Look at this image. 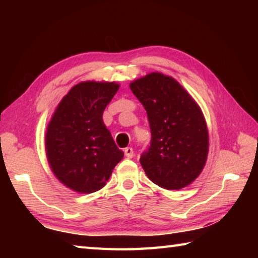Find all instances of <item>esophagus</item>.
Wrapping results in <instances>:
<instances>
[{
	"label": "esophagus",
	"instance_id": "34e87169",
	"mask_svg": "<svg viewBox=\"0 0 258 258\" xmlns=\"http://www.w3.org/2000/svg\"><path fill=\"white\" fill-rule=\"evenodd\" d=\"M124 153H125V156L127 158H132L134 156V151L132 147H126V149H124Z\"/></svg>",
	"mask_w": 258,
	"mask_h": 258
}]
</instances>
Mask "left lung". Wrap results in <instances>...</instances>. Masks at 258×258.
<instances>
[{"instance_id": "1", "label": "left lung", "mask_w": 258, "mask_h": 258, "mask_svg": "<svg viewBox=\"0 0 258 258\" xmlns=\"http://www.w3.org/2000/svg\"><path fill=\"white\" fill-rule=\"evenodd\" d=\"M146 109L151 146L140 162L162 188H184L199 177L208 155V130L199 104L172 76L147 74L130 84Z\"/></svg>"}]
</instances>
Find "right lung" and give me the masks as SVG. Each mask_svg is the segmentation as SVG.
<instances>
[{
  "label": "right lung",
  "instance_id": "1",
  "mask_svg": "<svg viewBox=\"0 0 258 258\" xmlns=\"http://www.w3.org/2000/svg\"><path fill=\"white\" fill-rule=\"evenodd\" d=\"M118 89L115 82H81L62 98L47 124L48 165L59 182L76 193L103 188L124 157L103 122L104 109Z\"/></svg>",
  "mask_w": 258,
  "mask_h": 258
}]
</instances>
